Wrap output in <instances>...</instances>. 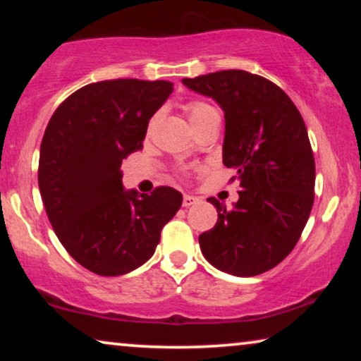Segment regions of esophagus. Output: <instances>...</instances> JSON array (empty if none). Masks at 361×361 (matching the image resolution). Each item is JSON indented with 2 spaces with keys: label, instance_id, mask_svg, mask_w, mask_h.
Returning <instances> with one entry per match:
<instances>
[{
  "label": "esophagus",
  "instance_id": "obj_1",
  "mask_svg": "<svg viewBox=\"0 0 361 361\" xmlns=\"http://www.w3.org/2000/svg\"><path fill=\"white\" fill-rule=\"evenodd\" d=\"M197 202H199V199H197V197L189 195V194H184V199H182V205H184V207H192V205H195Z\"/></svg>",
  "mask_w": 361,
  "mask_h": 361
}]
</instances>
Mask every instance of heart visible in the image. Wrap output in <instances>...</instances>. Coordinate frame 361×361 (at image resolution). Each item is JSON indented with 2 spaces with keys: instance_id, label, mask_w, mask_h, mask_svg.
<instances>
[{
  "instance_id": "b5f03b06",
  "label": "heart",
  "mask_w": 361,
  "mask_h": 361,
  "mask_svg": "<svg viewBox=\"0 0 361 361\" xmlns=\"http://www.w3.org/2000/svg\"><path fill=\"white\" fill-rule=\"evenodd\" d=\"M184 111L187 118H189L190 125L194 130L197 128H200L204 123H207L210 120V118L214 116H219V111L215 110L214 106L209 105L207 102H202V100H192V102H187L184 105ZM157 120V115L152 116V120L149 123V126H152Z\"/></svg>"
}]
</instances>
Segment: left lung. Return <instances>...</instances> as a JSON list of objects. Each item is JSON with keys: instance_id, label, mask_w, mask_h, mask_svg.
I'll return each mask as SVG.
<instances>
[{"instance_id": "obj_1", "label": "left lung", "mask_w": 361, "mask_h": 361, "mask_svg": "<svg viewBox=\"0 0 361 361\" xmlns=\"http://www.w3.org/2000/svg\"><path fill=\"white\" fill-rule=\"evenodd\" d=\"M225 111L224 164L240 180L231 209L215 197L219 220L199 236L210 264L233 276L278 266L300 238L314 205L315 161L293 100L268 78L220 71L182 80Z\"/></svg>"}]
</instances>
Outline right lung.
Here are the masks:
<instances>
[{
  "instance_id": "1",
  "label": "right lung",
  "mask_w": 361,
  "mask_h": 361,
  "mask_svg": "<svg viewBox=\"0 0 361 361\" xmlns=\"http://www.w3.org/2000/svg\"><path fill=\"white\" fill-rule=\"evenodd\" d=\"M167 80L116 78L78 88L54 111L41 142L39 190L57 238L92 273L121 276L154 255L182 194L121 184V162L140 151L147 123L171 95Z\"/></svg>"
}]
</instances>
